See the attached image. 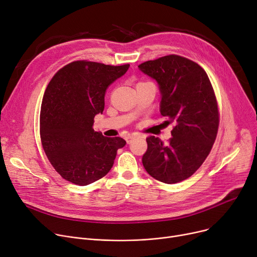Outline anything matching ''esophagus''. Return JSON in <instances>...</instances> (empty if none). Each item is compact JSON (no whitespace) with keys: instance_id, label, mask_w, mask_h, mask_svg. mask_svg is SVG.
<instances>
[{"instance_id":"1","label":"esophagus","mask_w":257,"mask_h":257,"mask_svg":"<svg viewBox=\"0 0 257 257\" xmlns=\"http://www.w3.org/2000/svg\"><path fill=\"white\" fill-rule=\"evenodd\" d=\"M134 139V136H128V137H126V142H127V144H130L131 142H132V140Z\"/></svg>"}]
</instances>
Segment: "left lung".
<instances>
[{
	"instance_id": "1",
	"label": "left lung",
	"mask_w": 257,
	"mask_h": 257,
	"mask_svg": "<svg viewBox=\"0 0 257 257\" xmlns=\"http://www.w3.org/2000/svg\"><path fill=\"white\" fill-rule=\"evenodd\" d=\"M139 69L157 82L159 111L175 124L168 144L147 138L144 168L161 182H180L204 163L217 137L219 111L213 88L199 64L178 55L146 61Z\"/></svg>"
}]
</instances>
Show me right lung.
<instances>
[{"mask_svg": "<svg viewBox=\"0 0 257 257\" xmlns=\"http://www.w3.org/2000/svg\"><path fill=\"white\" fill-rule=\"evenodd\" d=\"M129 66L75 61L50 81L40 109V139L51 165L65 180L83 186L101 179L126 145L92 126L94 115L104 110L107 87Z\"/></svg>", "mask_w": 257, "mask_h": 257, "instance_id": "right-lung-1", "label": "right lung"}]
</instances>
